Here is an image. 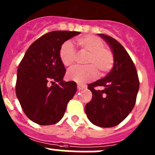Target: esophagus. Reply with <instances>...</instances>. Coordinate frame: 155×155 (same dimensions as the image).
<instances>
[{
	"label": "esophagus",
	"instance_id": "obj_1",
	"mask_svg": "<svg viewBox=\"0 0 155 155\" xmlns=\"http://www.w3.org/2000/svg\"><path fill=\"white\" fill-rule=\"evenodd\" d=\"M84 87H85V86L83 85V84H78V90L84 89Z\"/></svg>",
	"mask_w": 155,
	"mask_h": 155
}]
</instances>
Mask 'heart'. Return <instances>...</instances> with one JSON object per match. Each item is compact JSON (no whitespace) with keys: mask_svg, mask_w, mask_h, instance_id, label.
Returning <instances> with one entry per match:
<instances>
[{"mask_svg":"<svg viewBox=\"0 0 155 155\" xmlns=\"http://www.w3.org/2000/svg\"><path fill=\"white\" fill-rule=\"evenodd\" d=\"M82 53H88L86 58V67H75L67 73L68 78L84 84L94 80L99 74L104 76L113 69L115 64L114 53L109 48L105 47V42L95 35H85L77 39ZM59 57L65 67L73 65L76 60V50L70 41L63 43L59 50Z\"/></svg>","mask_w":155,"mask_h":155,"instance_id":"b5f03b06","label":"heart"}]
</instances>
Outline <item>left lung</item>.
<instances>
[{
    "instance_id": "8db88e82",
    "label": "left lung",
    "mask_w": 155,
    "mask_h": 155,
    "mask_svg": "<svg viewBox=\"0 0 155 155\" xmlns=\"http://www.w3.org/2000/svg\"><path fill=\"white\" fill-rule=\"evenodd\" d=\"M100 36L113 50L115 64L105 78L87 85L92 98L85 105V113L94 125L113 127L124 121L134 109L140 81L136 67L125 48L113 37L103 34Z\"/></svg>"
}]
</instances>
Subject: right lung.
I'll list each match as a JSON object with an SVG mask.
<instances>
[{"instance_id":"obj_1","label":"right lung","mask_w":155,"mask_h":155,"mask_svg":"<svg viewBox=\"0 0 155 155\" xmlns=\"http://www.w3.org/2000/svg\"><path fill=\"white\" fill-rule=\"evenodd\" d=\"M79 31H53L28 47L18 65L15 92L23 112L39 125L57 124L77 91L74 81H63L66 73L59 57L65 41Z\"/></svg>"}]
</instances>
